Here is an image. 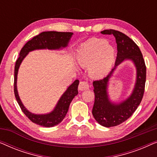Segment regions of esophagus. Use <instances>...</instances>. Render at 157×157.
I'll return each instance as SVG.
<instances>
[{"mask_svg":"<svg viewBox=\"0 0 157 157\" xmlns=\"http://www.w3.org/2000/svg\"><path fill=\"white\" fill-rule=\"evenodd\" d=\"M89 84L86 81H82L79 83L78 85V89L80 91H84V90L89 89Z\"/></svg>","mask_w":157,"mask_h":157,"instance_id":"1","label":"esophagus"}]
</instances>
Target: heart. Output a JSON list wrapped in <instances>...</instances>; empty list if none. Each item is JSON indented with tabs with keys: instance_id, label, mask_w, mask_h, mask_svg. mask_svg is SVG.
Wrapping results in <instances>:
<instances>
[{
	"instance_id": "obj_1",
	"label": "heart",
	"mask_w": 157,
	"mask_h": 157,
	"mask_svg": "<svg viewBox=\"0 0 157 157\" xmlns=\"http://www.w3.org/2000/svg\"><path fill=\"white\" fill-rule=\"evenodd\" d=\"M76 58L81 66H88L91 76L101 78L112 68L115 61V49L106 40L91 38L77 51Z\"/></svg>"
}]
</instances>
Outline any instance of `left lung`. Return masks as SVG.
I'll list each match as a JSON object with an SVG mask.
<instances>
[{"instance_id": "1", "label": "left lung", "mask_w": 157, "mask_h": 157, "mask_svg": "<svg viewBox=\"0 0 157 157\" xmlns=\"http://www.w3.org/2000/svg\"><path fill=\"white\" fill-rule=\"evenodd\" d=\"M101 33L113 35L118 52L114 68L104 78L93 82L95 100L92 113L100 125L111 127L126 121L140 104L144 92L147 70L142 53L134 40L121 32L113 29L104 30ZM125 59L132 60L136 67V83L132 94L126 100L116 104L109 100L107 91L108 81L117 66Z\"/></svg>"}]
</instances>
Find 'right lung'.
<instances>
[{
	"instance_id": "right-lung-1",
	"label": "right lung",
	"mask_w": 157,
	"mask_h": 157,
	"mask_svg": "<svg viewBox=\"0 0 157 157\" xmlns=\"http://www.w3.org/2000/svg\"><path fill=\"white\" fill-rule=\"evenodd\" d=\"M73 33L71 32H57V31H45L39 35L35 36L28 41L23 47L19 53V57L16 62L14 71V94L17 102L18 103L21 110L24 114L32 122L38 125L45 127H52L61 123L65 118L68 112L70 104L73 98L78 94V80H76L71 85H70L64 92L58 101L56 106L51 112L46 114H35L30 112L23 106L19 97L17 90V76L18 68L23 60L26 56L30 51L38 49H49V50H59L66 48L71 38Z\"/></svg>"
}]
</instances>
